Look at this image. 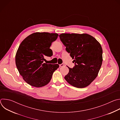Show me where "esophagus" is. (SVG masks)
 Instances as JSON below:
<instances>
[{
    "instance_id": "34e87169",
    "label": "esophagus",
    "mask_w": 120,
    "mask_h": 120,
    "mask_svg": "<svg viewBox=\"0 0 120 120\" xmlns=\"http://www.w3.org/2000/svg\"><path fill=\"white\" fill-rule=\"evenodd\" d=\"M59 66H60V67H63V66H64V64H59Z\"/></svg>"
}]
</instances>
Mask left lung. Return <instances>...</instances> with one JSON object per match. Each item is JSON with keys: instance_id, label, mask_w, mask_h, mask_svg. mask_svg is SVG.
<instances>
[{"instance_id": "left-lung-1", "label": "left lung", "mask_w": 120, "mask_h": 120, "mask_svg": "<svg viewBox=\"0 0 120 120\" xmlns=\"http://www.w3.org/2000/svg\"><path fill=\"white\" fill-rule=\"evenodd\" d=\"M60 40L70 53L75 65L68 67L65 80L73 86L86 87L96 78L102 62V50L100 44L87 34H61Z\"/></svg>"}]
</instances>
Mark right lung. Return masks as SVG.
<instances>
[{"label": "right lung", "mask_w": 120, "mask_h": 120, "mask_svg": "<svg viewBox=\"0 0 120 120\" xmlns=\"http://www.w3.org/2000/svg\"><path fill=\"white\" fill-rule=\"evenodd\" d=\"M58 35L47 32L34 33L20 44L15 55V64L20 75L29 84L41 87L48 84L58 64L44 63L45 56L51 57L50 47Z\"/></svg>", "instance_id": "1"}]
</instances>
